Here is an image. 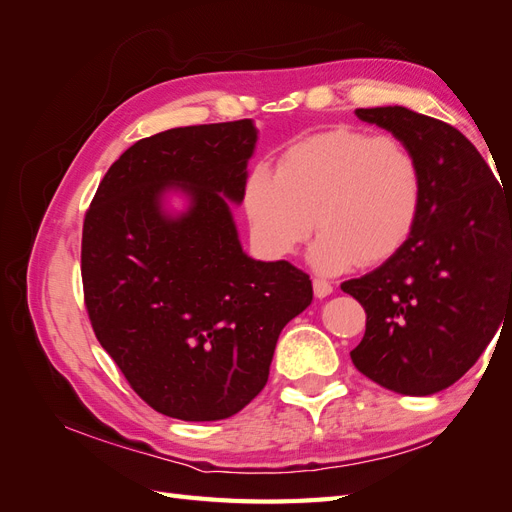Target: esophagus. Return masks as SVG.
<instances>
[{
	"instance_id": "esophagus-1",
	"label": "esophagus",
	"mask_w": 512,
	"mask_h": 512,
	"mask_svg": "<svg viewBox=\"0 0 512 512\" xmlns=\"http://www.w3.org/2000/svg\"><path fill=\"white\" fill-rule=\"evenodd\" d=\"M314 294L318 299H324V297H329V294L333 292V286H331V282H327V280H320V277H316L314 280Z\"/></svg>"
}]
</instances>
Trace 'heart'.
I'll return each mask as SVG.
<instances>
[{"label": "heart", "instance_id": "heart-1", "mask_svg": "<svg viewBox=\"0 0 512 512\" xmlns=\"http://www.w3.org/2000/svg\"><path fill=\"white\" fill-rule=\"evenodd\" d=\"M423 168L395 136L337 126L290 143L275 175L252 168L245 211L262 252L292 256L320 232L309 260L322 273L380 265L404 250L421 220Z\"/></svg>", "mask_w": 512, "mask_h": 512}]
</instances>
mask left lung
<instances>
[{"instance_id": "obj_1", "label": "left lung", "mask_w": 512, "mask_h": 512, "mask_svg": "<svg viewBox=\"0 0 512 512\" xmlns=\"http://www.w3.org/2000/svg\"><path fill=\"white\" fill-rule=\"evenodd\" d=\"M354 113L414 153L425 200L404 250L342 284L367 314L350 356L384 389L433 395L466 374L512 314V196L448 123L404 106Z\"/></svg>"}]
</instances>
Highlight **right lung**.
I'll return each instance as SVG.
<instances>
[{"label":"right lung","mask_w":512,"mask_h":512,"mask_svg":"<svg viewBox=\"0 0 512 512\" xmlns=\"http://www.w3.org/2000/svg\"><path fill=\"white\" fill-rule=\"evenodd\" d=\"M252 119L143 138L98 185L83 224L91 327L134 393L181 421H220L265 389L277 337L312 303L309 275L243 252L226 197L245 196ZM166 191L188 212L161 209Z\"/></svg>","instance_id":"obj_1"}]
</instances>
